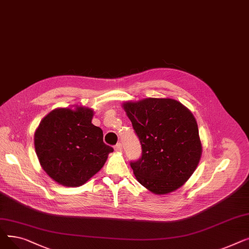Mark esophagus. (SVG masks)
<instances>
[{
	"label": "esophagus",
	"instance_id": "1",
	"mask_svg": "<svg viewBox=\"0 0 249 249\" xmlns=\"http://www.w3.org/2000/svg\"><path fill=\"white\" fill-rule=\"evenodd\" d=\"M115 150L116 151H122V149H123V147H122V144L121 143H117V144L115 145Z\"/></svg>",
	"mask_w": 249,
	"mask_h": 249
}]
</instances>
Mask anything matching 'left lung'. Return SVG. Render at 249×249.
Returning a JSON list of instances; mask_svg holds the SVG:
<instances>
[{"mask_svg": "<svg viewBox=\"0 0 249 249\" xmlns=\"http://www.w3.org/2000/svg\"><path fill=\"white\" fill-rule=\"evenodd\" d=\"M123 107L142 149L139 160L130 161L137 180L158 195L184 185L202 154L193 114L173 99L149 98Z\"/></svg>", "mask_w": 249, "mask_h": 249, "instance_id": "8db88e82", "label": "left lung"}]
</instances>
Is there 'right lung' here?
I'll return each mask as SVG.
<instances>
[{"instance_id": "right-lung-1", "label": "right lung", "mask_w": 249, "mask_h": 249, "mask_svg": "<svg viewBox=\"0 0 249 249\" xmlns=\"http://www.w3.org/2000/svg\"><path fill=\"white\" fill-rule=\"evenodd\" d=\"M93 110L60 108L39 124L34 144L39 162L58 184L78 187L103 167L113 147L103 141V131L91 124Z\"/></svg>"}]
</instances>
